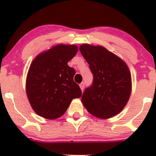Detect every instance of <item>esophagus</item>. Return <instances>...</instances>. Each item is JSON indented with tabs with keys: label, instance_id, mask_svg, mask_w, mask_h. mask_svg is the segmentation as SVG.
<instances>
[{
	"label": "esophagus",
	"instance_id": "obj_1",
	"mask_svg": "<svg viewBox=\"0 0 156 156\" xmlns=\"http://www.w3.org/2000/svg\"><path fill=\"white\" fill-rule=\"evenodd\" d=\"M84 87H85V83H84V82H82V83L80 84V88L82 91H83L84 89Z\"/></svg>",
	"mask_w": 156,
	"mask_h": 156
}]
</instances>
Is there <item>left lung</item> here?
Instances as JSON below:
<instances>
[{"instance_id": "8db88e82", "label": "left lung", "mask_w": 156, "mask_h": 156, "mask_svg": "<svg viewBox=\"0 0 156 156\" xmlns=\"http://www.w3.org/2000/svg\"><path fill=\"white\" fill-rule=\"evenodd\" d=\"M80 53L93 75V82L85 89L82 103L94 117L108 119L119 114L131 93V75L127 64L102 46L83 44Z\"/></svg>"}]
</instances>
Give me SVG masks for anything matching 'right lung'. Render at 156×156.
I'll use <instances>...</instances> for the list:
<instances>
[{
  "instance_id": "add662e5",
  "label": "right lung",
  "mask_w": 156,
  "mask_h": 156,
  "mask_svg": "<svg viewBox=\"0 0 156 156\" xmlns=\"http://www.w3.org/2000/svg\"><path fill=\"white\" fill-rule=\"evenodd\" d=\"M78 50L75 44H57L32 62L27 75L26 94L38 115L57 119L65 113L73 99L80 98L81 90L73 80L76 71L67 64Z\"/></svg>"
}]
</instances>
